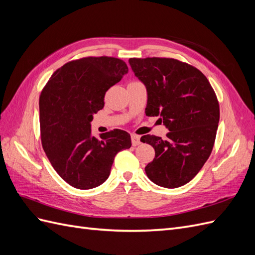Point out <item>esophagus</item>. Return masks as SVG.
<instances>
[{"label":"esophagus","mask_w":255,"mask_h":255,"mask_svg":"<svg viewBox=\"0 0 255 255\" xmlns=\"http://www.w3.org/2000/svg\"><path fill=\"white\" fill-rule=\"evenodd\" d=\"M130 139H132V144H133L134 146H136V145L141 143V141H140V136H138V135L132 134V136H130Z\"/></svg>","instance_id":"1"}]
</instances>
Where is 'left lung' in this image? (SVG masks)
Returning <instances> with one entry per match:
<instances>
[{
	"label": "left lung",
	"mask_w": 255,
	"mask_h": 255,
	"mask_svg": "<svg viewBox=\"0 0 255 255\" xmlns=\"http://www.w3.org/2000/svg\"><path fill=\"white\" fill-rule=\"evenodd\" d=\"M133 72L146 88L145 115L159 117L165 139L144 135L155 157L145 166L158 186L176 188L191 181L210 157L219 123V103L206 76L173 58H129Z\"/></svg>",
	"instance_id": "1"
}]
</instances>
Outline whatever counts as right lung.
Segmentation results:
<instances>
[{"label":"right lung","instance_id":"1","mask_svg":"<svg viewBox=\"0 0 255 255\" xmlns=\"http://www.w3.org/2000/svg\"><path fill=\"white\" fill-rule=\"evenodd\" d=\"M128 68L109 56L69 61L52 74L39 98L43 150L59 176L71 186L91 189L110 176L116 154L129 149L130 136L114 129L97 138L90 122L104 106L105 92Z\"/></svg>","mask_w":255,"mask_h":255}]
</instances>
